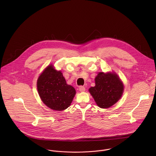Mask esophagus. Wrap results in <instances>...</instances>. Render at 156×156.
<instances>
[{
	"mask_svg": "<svg viewBox=\"0 0 156 156\" xmlns=\"http://www.w3.org/2000/svg\"><path fill=\"white\" fill-rule=\"evenodd\" d=\"M79 90L80 91V92H85V88L84 87H82V86H80V87H79Z\"/></svg>",
	"mask_w": 156,
	"mask_h": 156,
	"instance_id": "esophagus-1",
	"label": "esophagus"
}]
</instances>
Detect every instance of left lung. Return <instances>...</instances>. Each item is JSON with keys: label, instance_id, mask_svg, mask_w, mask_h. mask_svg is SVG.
I'll use <instances>...</instances> for the list:
<instances>
[{"label": "left lung", "instance_id": "left-lung-1", "mask_svg": "<svg viewBox=\"0 0 156 156\" xmlns=\"http://www.w3.org/2000/svg\"><path fill=\"white\" fill-rule=\"evenodd\" d=\"M95 83V87H90L89 91L98 107L109 108L121 98L124 85L116 73L100 72Z\"/></svg>", "mask_w": 156, "mask_h": 156}]
</instances>
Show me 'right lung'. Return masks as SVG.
I'll use <instances>...</instances> for the list:
<instances>
[{"label":"right lung","mask_w":156,"mask_h":156,"mask_svg":"<svg viewBox=\"0 0 156 156\" xmlns=\"http://www.w3.org/2000/svg\"><path fill=\"white\" fill-rule=\"evenodd\" d=\"M37 89L42 101L52 110L62 111L67 109L76 95V90L67 84L61 71L50 65L39 76Z\"/></svg>","instance_id":"1"}]
</instances>
